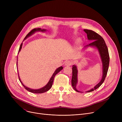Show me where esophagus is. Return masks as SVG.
Wrapping results in <instances>:
<instances>
[{"mask_svg":"<svg viewBox=\"0 0 122 122\" xmlns=\"http://www.w3.org/2000/svg\"><path fill=\"white\" fill-rule=\"evenodd\" d=\"M65 66H70L72 64V61L71 60H67L65 62Z\"/></svg>","mask_w":122,"mask_h":122,"instance_id":"obj_1","label":"esophagus"}]
</instances>
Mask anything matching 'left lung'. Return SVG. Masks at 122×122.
I'll list each match as a JSON object with an SVG mask.
<instances>
[{
	"label": "left lung",
	"instance_id": "1",
	"mask_svg": "<svg viewBox=\"0 0 122 122\" xmlns=\"http://www.w3.org/2000/svg\"><path fill=\"white\" fill-rule=\"evenodd\" d=\"M84 30L87 34V36L88 40L92 41V43L87 45L85 46H92L96 47L99 52L101 59L103 65V75L102 77L98 84L96 85L93 88H92L86 92H91L98 88L104 82L108 70L109 65V55L108 49L106 44V43L99 35L95 33V31L85 29ZM78 82V70L76 65H73L72 68V86L73 88L77 92H80L76 89V86Z\"/></svg>",
	"mask_w": 122,
	"mask_h": 122
}]
</instances>
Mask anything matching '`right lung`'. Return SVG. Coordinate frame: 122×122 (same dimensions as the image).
I'll use <instances>...</instances> for the list:
<instances>
[{
    "label": "right lung",
    "instance_id": "1",
    "mask_svg": "<svg viewBox=\"0 0 122 122\" xmlns=\"http://www.w3.org/2000/svg\"><path fill=\"white\" fill-rule=\"evenodd\" d=\"M46 31V30H44V29H41V28H36V29H34L32 30L29 33H28V34L25 36V37L24 38V40L25 39H26V38L27 37H28L29 36H30L31 35H33V34H34L35 32L36 31ZM22 43L21 44V46H20V48H19V52H20L21 48H22ZM63 67L62 66L59 67L58 68H57L56 70L54 72V73L53 74L52 76H51V78L50 79L48 82L47 84V85L46 86H43V87L40 88V89H31V88H30L27 86H25V85H23V84L22 83V82L21 81L20 79V77H19V74H18V76H19V80H20L21 83L22 84V85L23 86L25 87V88L26 89V90H27L28 91L30 92H32V93H43V92H47L48 90H49V89L51 88V87H52V84H53V80H54V77L55 75L58 73L60 71H61V70L63 69Z\"/></svg>",
    "mask_w": 122,
    "mask_h": 122
}]
</instances>
